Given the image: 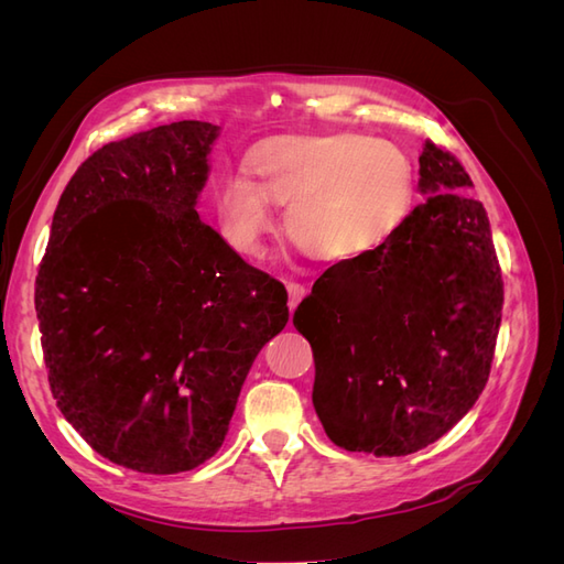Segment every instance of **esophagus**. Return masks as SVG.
<instances>
[{
  "mask_svg": "<svg viewBox=\"0 0 564 564\" xmlns=\"http://www.w3.org/2000/svg\"><path fill=\"white\" fill-rule=\"evenodd\" d=\"M286 292H289V311H294L305 296V286L299 282H286Z\"/></svg>",
  "mask_w": 564,
  "mask_h": 564,
  "instance_id": "esophagus-1",
  "label": "esophagus"
}]
</instances>
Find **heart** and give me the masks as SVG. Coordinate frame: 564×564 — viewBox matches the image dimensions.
I'll return each instance as SVG.
<instances>
[{
    "label": "heart",
    "instance_id": "b5f03b06",
    "mask_svg": "<svg viewBox=\"0 0 564 564\" xmlns=\"http://www.w3.org/2000/svg\"><path fill=\"white\" fill-rule=\"evenodd\" d=\"M247 172L216 191L220 232L242 256L263 253L275 204L289 240L322 263L357 265L395 237L414 195L404 150L352 131L272 135L249 152Z\"/></svg>",
    "mask_w": 564,
    "mask_h": 564
}]
</instances>
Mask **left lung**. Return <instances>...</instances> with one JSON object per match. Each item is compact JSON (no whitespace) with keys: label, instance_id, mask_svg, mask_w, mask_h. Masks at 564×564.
<instances>
[{"label":"left lung","instance_id":"obj_1","mask_svg":"<svg viewBox=\"0 0 564 564\" xmlns=\"http://www.w3.org/2000/svg\"><path fill=\"white\" fill-rule=\"evenodd\" d=\"M429 195L357 265H332L294 313L315 357L313 404L334 445L404 456L468 414L497 348L503 280L485 207L449 150L425 141Z\"/></svg>","mask_w":564,"mask_h":564}]
</instances>
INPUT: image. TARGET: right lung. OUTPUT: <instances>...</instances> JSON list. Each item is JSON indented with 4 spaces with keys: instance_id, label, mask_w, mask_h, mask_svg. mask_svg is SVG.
<instances>
[{
    "instance_id": "1",
    "label": "right lung",
    "mask_w": 564,
    "mask_h": 564,
    "mask_svg": "<svg viewBox=\"0 0 564 564\" xmlns=\"http://www.w3.org/2000/svg\"><path fill=\"white\" fill-rule=\"evenodd\" d=\"M220 127L133 133L84 162L58 199L35 282L48 386L117 466L193 470L224 445L286 289L199 220Z\"/></svg>"
}]
</instances>
